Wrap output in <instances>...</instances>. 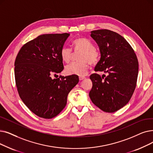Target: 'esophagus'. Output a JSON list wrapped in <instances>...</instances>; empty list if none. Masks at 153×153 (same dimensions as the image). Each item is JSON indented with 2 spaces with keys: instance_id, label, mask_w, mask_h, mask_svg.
<instances>
[{
  "instance_id": "34e87169",
  "label": "esophagus",
  "mask_w": 153,
  "mask_h": 153,
  "mask_svg": "<svg viewBox=\"0 0 153 153\" xmlns=\"http://www.w3.org/2000/svg\"><path fill=\"white\" fill-rule=\"evenodd\" d=\"M84 79H85L84 77H79V80H80V81H82V80H84Z\"/></svg>"
}]
</instances>
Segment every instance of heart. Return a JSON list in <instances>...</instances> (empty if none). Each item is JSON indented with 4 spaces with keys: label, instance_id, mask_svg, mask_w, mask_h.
<instances>
[{
    "label": "heart",
    "instance_id": "b5f03b06",
    "mask_svg": "<svg viewBox=\"0 0 153 153\" xmlns=\"http://www.w3.org/2000/svg\"><path fill=\"white\" fill-rule=\"evenodd\" d=\"M75 52H81L78 60L65 67V72L68 75H76L83 77L88 74L89 64L94 65L99 59V53L94 48L93 44L89 39L84 37H78L72 42ZM61 57L62 61L69 63L72 58V52L71 49L63 47L61 50Z\"/></svg>",
    "mask_w": 153,
    "mask_h": 153
}]
</instances>
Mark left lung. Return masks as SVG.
Listing matches in <instances>:
<instances>
[{"mask_svg": "<svg viewBox=\"0 0 153 153\" xmlns=\"http://www.w3.org/2000/svg\"><path fill=\"white\" fill-rule=\"evenodd\" d=\"M91 37L101 54L94 71L108 75L102 77L97 74L91 75L92 87L89 95L99 109L114 112L128 103L134 91L139 71L137 59L130 44L115 32L92 30Z\"/></svg>", "mask_w": 153, "mask_h": 153, "instance_id": "left-lung-1", "label": "left lung"}]
</instances>
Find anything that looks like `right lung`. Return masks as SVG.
<instances>
[{
  "mask_svg": "<svg viewBox=\"0 0 153 153\" xmlns=\"http://www.w3.org/2000/svg\"><path fill=\"white\" fill-rule=\"evenodd\" d=\"M68 33L43 34L24 45L15 61V79L20 97L35 114L44 119L58 115L69 92L79 82L76 75L52 79L64 69L61 50Z\"/></svg>",
  "mask_w": 153,
  "mask_h": 153,
  "instance_id": "right-lung-1",
  "label": "right lung"
}]
</instances>
